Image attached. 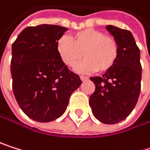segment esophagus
Masks as SVG:
<instances>
[{
  "label": "esophagus",
  "mask_w": 150,
  "mask_h": 150,
  "mask_svg": "<svg viewBox=\"0 0 150 150\" xmlns=\"http://www.w3.org/2000/svg\"><path fill=\"white\" fill-rule=\"evenodd\" d=\"M80 78H81V80H82L83 82L87 81V80L89 79V77H88V76H80Z\"/></svg>",
  "instance_id": "obj_1"
}]
</instances>
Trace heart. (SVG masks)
<instances>
[{"label":"heart","mask_w":150,"mask_h":150,"mask_svg":"<svg viewBox=\"0 0 150 150\" xmlns=\"http://www.w3.org/2000/svg\"><path fill=\"white\" fill-rule=\"evenodd\" d=\"M57 52L67 67H73L83 54L85 59L74 67L77 72L104 73L116 63L119 45L115 38L105 35L102 30L85 29L73 33L71 40L66 37L60 38L57 42Z\"/></svg>","instance_id":"1"}]
</instances>
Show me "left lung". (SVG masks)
<instances>
[{
    "label": "left lung",
    "mask_w": 150,
    "mask_h": 150,
    "mask_svg": "<svg viewBox=\"0 0 150 150\" xmlns=\"http://www.w3.org/2000/svg\"><path fill=\"white\" fill-rule=\"evenodd\" d=\"M106 30L119 45V56L114 66L102 76L91 77L96 88L90 97V105L97 120L105 124H116L134 110L141 92V53L132 33L113 25Z\"/></svg>",
    "instance_id": "1"
}]
</instances>
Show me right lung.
I'll return each mask as SVG.
<instances>
[{
	"mask_svg": "<svg viewBox=\"0 0 150 150\" xmlns=\"http://www.w3.org/2000/svg\"><path fill=\"white\" fill-rule=\"evenodd\" d=\"M67 30L52 24L27 27L12 45L13 92L20 108L33 120L50 122L59 118L82 83L57 52V42Z\"/></svg>",
	"mask_w": 150,
	"mask_h": 150,
	"instance_id": "add662e5",
	"label": "right lung"
}]
</instances>
